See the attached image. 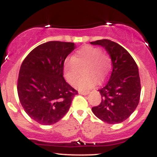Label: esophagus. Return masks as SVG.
Returning <instances> with one entry per match:
<instances>
[{
	"mask_svg": "<svg viewBox=\"0 0 157 157\" xmlns=\"http://www.w3.org/2000/svg\"><path fill=\"white\" fill-rule=\"evenodd\" d=\"M79 94L82 95H88L89 94V91H79Z\"/></svg>",
	"mask_w": 157,
	"mask_h": 157,
	"instance_id": "1",
	"label": "esophagus"
}]
</instances>
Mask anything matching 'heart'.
<instances>
[{
  "mask_svg": "<svg viewBox=\"0 0 157 157\" xmlns=\"http://www.w3.org/2000/svg\"><path fill=\"white\" fill-rule=\"evenodd\" d=\"M85 67L84 73L86 75L76 82L80 74V68ZM111 69V60L102 53L100 48L86 46L75 52L72 58H67L63 64L64 76L69 83L74 84L77 89L86 91L102 82Z\"/></svg>",
  "mask_w": 157,
  "mask_h": 157,
  "instance_id": "heart-1",
  "label": "heart"
}]
</instances>
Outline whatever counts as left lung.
<instances>
[{"label":"left lung","mask_w":157,"mask_h":157,"mask_svg":"<svg viewBox=\"0 0 157 157\" xmlns=\"http://www.w3.org/2000/svg\"><path fill=\"white\" fill-rule=\"evenodd\" d=\"M102 46L112 62V71L109 81L98 90L102 101L91 110L102 121L117 124L125 121L137 107L141 85L138 66L133 57L122 46L110 40L90 43Z\"/></svg>","instance_id":"1"}]
</instances>
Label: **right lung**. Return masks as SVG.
I'll list each match as a JSON object with an SVG mask.
<instances>
[{
    "mask_svg": "<svg viewBox=\"0 0 157 157\" xmlns=\"http://www.w3.org/2000/svg\"><path fill=\"white\" fill-rule=\"evenodd\" d=\"M74 43L49 41L34 48L20 68L19 100L26 113L41 125H52L68 112L77 94L63 78V64Z\"/></svg>",
    "mask_w": 157,
    "mask_h": 157,
    "instance_id": "obj_1",
    "label": "right lung"
}]
</instances>
